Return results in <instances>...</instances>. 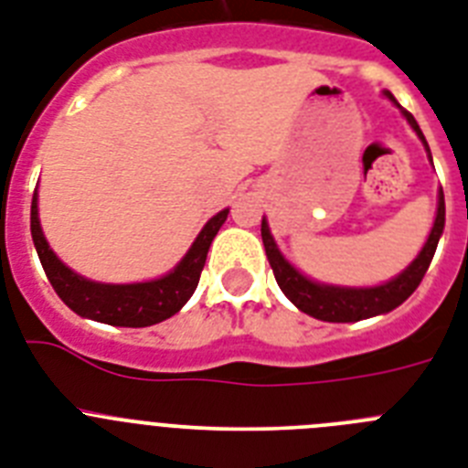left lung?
<instances>
[{
  "label": "left lung",
  "mask_w": 468,
  "mask_h": 468,
  "mask_svg": "<svg viewBox=\"0 0 468 468\" xmlns=\"http://www.w3.org/2000/svg\"><path fill=\"white\" fill-rule=\"evenodd\" d=\"M383 97L390 100L395 107L402 112V116L407 119V123L411 125V131L419 135V140L423 143L428 152V159L433 164V156H431V149H428L426 137H423L421 128L416 123V119L411 116L407 109L399 107V101L392 97V92L383 90ZM442 230H445V195L442 190L438 192V211H435V221L431 233H428L426 242H423L421 252L416 254V259L404 271H399L398 276L390 278V281L380 282V285H371V288H349V285H331V282H319L314 278L304 276L302 271L294 269L288 259L282 257V252L278 250L273 235H271L269 221L266 216L261 218V240H264L266 257H269V264L273 269V276H276L278 285L285 292L290 302L300 312L309 314L314 319L328 321V324H352V321L371 319V316H380V314L392 312L395 307H399L416 288L421 278L426 276L428 266L433 261L435 247L441 240Z\"/></svg>",
  "instance_id": "8db88e82"
}]
</instances>
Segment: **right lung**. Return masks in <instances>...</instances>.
Here are the masks:
<instances>
[{
  "label": "right lung",
  "instance_id": "right-lung-1",
  "mask_svg": "<svg viewBox=\"0 0 468 468\" xmlns=\"http://www.w3.org/2000/svg\"><path fill=\"white\" fill-rule=\"evenodd\" d=\"M226 218L228 209L211 216L186 257L161 278L143 282H100L76 273L54 254L42 233L40 214H37V190L30 204V233H33L35 250H37L47 278L66 307L73 309L82 319L121 325V328H144V325L161 324L186 307V302L197 288L211 240L218 233V228L226 223Z\"/></svg>",
  "mask_w": 468,
  "mask_h": 468
}]
</instances>
